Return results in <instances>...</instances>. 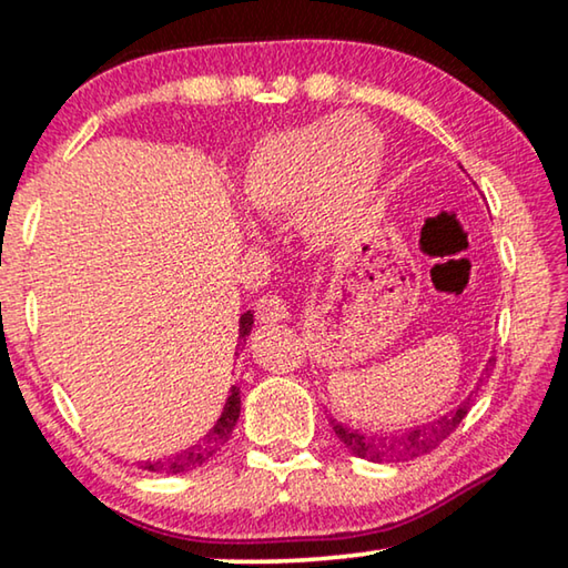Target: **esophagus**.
<instances>
[{
	"label": "esophagus",
	"mask_w": 568,
	"mask_h": 568,
	"mask_svg": "<svg viewBox=\"0 0 568 568\" xmlns=\"http://www.w3.org/2000/svg\"><path fill=\"white\" fill-rule=\"evenodd\" d=\"M255 313H257V321H261V323H277V321L287 318V305H285L283 297L265 295L255 303Z\"/></svg>",
	"instance_id": "34e87169"
}]
</instances>
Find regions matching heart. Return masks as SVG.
<instances>
[{"instance_id": "b5f03b06", "label": "heart", "mask_w": 568, "mask_h": 568, "mask_svg": "<svg viewBox=\"0 0 568 568\" xmlns=\"http://www.w3.org/2000/svg\"><path fill=\"white\" fill-rule=\"evenodd\" d=\"M386 140L361 114H335L265 134L245 160L237 200L247 217H295L301 235L328 245L361 223L378 187Z\"/></svg>"}]
</instances>
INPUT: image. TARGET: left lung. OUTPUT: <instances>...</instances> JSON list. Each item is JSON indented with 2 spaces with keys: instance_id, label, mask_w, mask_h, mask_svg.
<instances>
[{
  "instance_id": "1",
  "label": "left lung",
  "mask_w": 568,
  "mask_h": 568,
  "mask_svg": "<svg viewBox=\"0 0 568 568\" xmlns=\"http://www.w3.org/2000/svg\"><path fill=\"white\" fill-rule=\"evenodd\" d=\"M494 358H488L486 363V376L491 371ZM486 376H480L478 383H484ZM476 393V390H474ZM470 393V396H474ZM466 398L458 408L444 413V416L430 420V423H420L416 428H406V430H393V434H361V430L343 426V423L333 420V430L335 436L341 438V444L351 450L353 456L365 458V460H410L416 456L428 454L434 450L440 440H446L454 430L458 428V423L466 418V413L474 406V398Z\"/></svg>"
}]
</instances>
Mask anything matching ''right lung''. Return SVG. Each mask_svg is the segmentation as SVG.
<instances>
[{"label":"right lung","instance_id":"add662e5","mask_svg":"<svg viewBox=\"0 0 568 568\" xmlns=\"http://www.w3.org/2000/svg\"><path fill=\"white\" fill-rule=\"evenodd\" d=\"M237 331H240V341H245L250 331H253V313L247 311V313L240 315V328ZM237 418H240V388L233 386V388H230V396L225 400L223 413H220V418L215 420V426L210 428L195 446L180 450V454L170 456V458L148 460V464L142 468L152 470V474H172V476L187 474V470L200 468L227 444V438L233 436V428H235Z\"/></svg>","mask_w":568,"mask_h":568}]
</instances>
